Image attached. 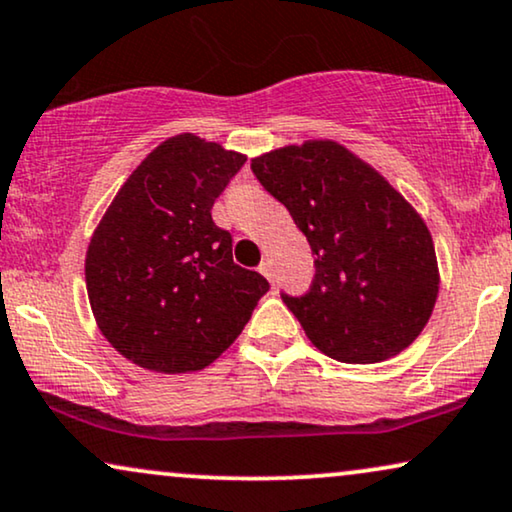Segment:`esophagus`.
I'll return each instance as SVG.
<instances>
[{"label":"esophagus","mask_w":512,"mask_h":512,"mask_svg":"<svg viewBox=\"0 0 512 512\" xmlns=\"http://www.w3.org/2000/svg\"><path fill=\"white\" fill-rule=\"evenodd\" d=\"M258 272H261V275H263L268 282H275V275H272V263L268 261V258H265V261H263L261 265H258Z\"/></svg>","instance_id":"esophagus-1"}]
</instances>
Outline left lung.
<instances>
[{"mask_svg":"<svg viewBox=\"0 0 512 512\" xmlns=\"http://www.w3.org/2000/svg\"><path fill=\"white\" fill-rule=\"evenodd\" d=\"M313 249L315 280L284 303L317 350L348 364L402 353L433 315L440 270L428 225L371 164L320 138L251 159Z\"/></svg>","mask_w":512,"mask_h":512,"instance_id":"8db88e82","label":"left lung"}]
</instances>
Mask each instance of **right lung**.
Returning a JSON list of instances; mask_svg holds the SVG:
<instances>
[{
	"label": "right lung",
	"mask_w": 512,
	"mask_h": 512,
	"mask_svg": "<svg viewBox=\"0 0 512 512\" xmlns=\"http://www.w3.org/2000/svg\"><path fill=\"white\" fill-rule=\"evenodd\" d=\"M247 157L195 134L159 143L110 202L86 249L91 313L138 367L188 374L235 343L268 280L232 261L211 218Z\"/></svg>",
	"instance_id": "obj_1"
}]
</instances>
